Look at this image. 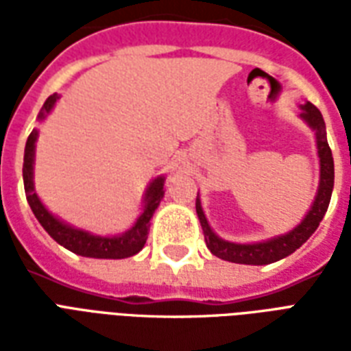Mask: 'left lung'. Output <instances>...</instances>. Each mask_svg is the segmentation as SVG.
<instances>
[{"mask_svg": "<svg viewBox=\"0 0 351 351\" xmlns=\"http://www.w3.org/2000/svg\"><path fill=\"white\" fill-rule=\"evenodd\" d=\"M301 108L302 110L299 116L308 123L312 130L316 131L317 158H319V186H317L316 199L310 206V210L302 218L301 223L286 235L274 237V239H269V241H263V243L237 244L223 241L214 233L210 226H208V221H206L203 208H201V201L197 199L195 210H197L199 221H201V228H203V233H205L206 248L213 252L216 258L243 265L274 263L278 259L287 258L297 248H301L302 244L308 241L310 235L316 231L319 221L324 220L329 201H331L332 184H335V163H332L331 148H329L327 135H325V122L322 112L312 103H304Z\"/></svg>", "mask_w": 351, "mask_h": 351, "instance_id": "1", "label": "left lung"}]
</instances>
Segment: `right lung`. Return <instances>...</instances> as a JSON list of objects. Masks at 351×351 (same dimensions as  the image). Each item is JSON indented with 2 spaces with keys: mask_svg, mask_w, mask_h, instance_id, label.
Segmentation results:
<instances>
[{
  "mask_svg": "<svg viewBox=\"0 0 351 351\" xmlns=\"http://www.w3.org/2000/svg\"><path fill=\"white\" fill-rule=\"evenodd\" d=\"M58 99V93L50 95L49 99L45 101L41 112H39V120L49 114L54 103ZM39 131L34 130L29 133L26 143V150H24V167H22V176H24V190H26V199L32 210H34L35 218L39 220L45 231L49 233L58 244H62L64 248L71 250L73 254H79L84 258H95V259H123L131 258L138 252L143 250L148 239V229H150V218L156 213V208L163 199V182L165 178L158 176L154 178L148 190L145 193V208L143 214L138 216L137 221L133 223V228L128 229L125 233L116 237H99L88 233L84 229H77L65 223L54 214H50L41 199L37 197L34 188V161H35V141H37Z\"/></svg>",
  "mask_w": 351,
  "mask_h": 351,
  "instance_id": "obj_1",
  "label": "right lung"
}]
</instances>
